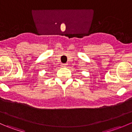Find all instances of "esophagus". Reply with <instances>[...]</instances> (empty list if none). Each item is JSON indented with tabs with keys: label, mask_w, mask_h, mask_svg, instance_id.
Masks as SVG:
<instances>
[{
	"label": "esophagus",
	"mask_w": 132,
	"mask_h": 132,
	"mask_svg": "<svg viewBox=\"0 0 132 132\" xmlns=\"http://www.w3.org/2000/svg\"><path fill=\"white\" fill-rule=\"evenodd\" d=\"M66 66H67V64H62L61 65V67L62 68H65L66 67Z\"/></svg>",
	"instance_id": "esophagus-1"
}]
</instances>
